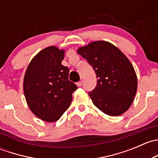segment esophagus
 I'll return each instance as SVG.
<instances>
[{"mask_svg":"<svg viewBox=\"0 0 158 158\" xmlns=\"http://www.w3.org/2000/svg\"><path fill=\"white\" fill-rule=\"evenodd\" d=\"M82 80L79 81V82H78L77 83H76V85H77V86H79V87L82 86Z\"/></svg>","mask_w":158,"mask_h":158,"instance_id":"obj_1","label":"esophagus"}]
</instances>
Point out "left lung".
I'll use <instances>...</instances> for the list:
<instances>
[{
	"label": "left lung",
	"mask_w": 158,
	"mask_h": 158,
	"mask_svg": "<svg viewBox=\"0 0 158 158\" xmlns=\"http://www.w3.org/2000/svg\"><path fill=\"white\" fill-rule=\"evenodd\" d=\"M77 52L88 61L97 76V85L89 92L92 102L110 116H118L131 106L138 88L136 73L126 56L107 41L81 47Z\"/></svg>",
	"instance_id": "obj_1"
}]
</instances>
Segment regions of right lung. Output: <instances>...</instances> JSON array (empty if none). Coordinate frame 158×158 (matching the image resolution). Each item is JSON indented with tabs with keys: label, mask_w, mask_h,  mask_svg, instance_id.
I'll list each match as a JSON object with an SVG mask.
<instances>
[{
	"label": "right lung",
	"mask_w": 158,
	"mask_h": 158,
	"mask_svg": "<svg viewBox=\"0 0 158 158\" xmlns=\"http://www.w3.org/2000/svg\"><path fill=\"white\" fill-rule=\"evenodd\" d=\"M64 55V49L54 46L42 49L30 62L23 78V92L30 111L47 122L60 118L77 89L69 80V68L62 65Z\"/></svg>",
	"instance_id": "right-lung-1"
}]
</instances>
